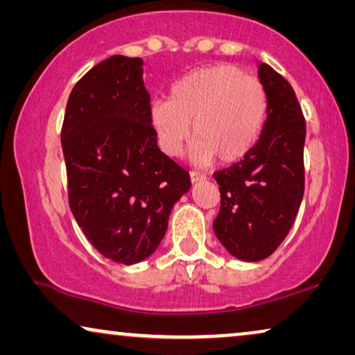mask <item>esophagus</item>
<instances>
[{"mask_svg":"<svg viewBox=\"0 0 355 355\" xmlns=\"http://www.w3.org/2000/svg\"><path fill=\"white\" fill-rule=\"evenodd\" d=\"M207 176L205 174L198 173V171H191V181L192 182H200V181H205Z\"/></svg>","mask_w":355,"mask_h":355,"instance_id":"34e87169","label":"esophagus"}]
</instances>
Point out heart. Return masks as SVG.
I'll list each match as a JSON object with an SVG mask.
<instances>
[{"mask_svg": "<svg viewBox=\"0 0 355 355\" xmlns=\"http://www.w3.org/2000/svg\"><path fill=\"white\" fill-rule=\"evenodd\" d=\"M266 114L268 94L259 77L232 64H213L174 82L168 100L153 103L150 119L159 147L169 157H178L193 137L197 162L208 163L216 157L230 164L252 152L263 132Z\"/></svg>", "mask_w": 355, "mask_h": 355, "instance_id": "heart-1", "label": "heart"}]
</instances>
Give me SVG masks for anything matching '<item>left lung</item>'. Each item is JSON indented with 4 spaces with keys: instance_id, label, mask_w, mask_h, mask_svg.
<instances>
[{
    "instance_id": "1",
    "label": "left lung",
    "mask_w": 355,
    "mask_h": 355,
    "mask_svg": "<svg viewBox=\"0 0 355 355\" xmlns=\"http://www.w3.org/2000/svg\"><path fill=\"white\" fill-rule=\"evenodd\" d=\"M268 114L252 152L215 176L221 207L215 234L236 259L270 257L288 236L304 197L305 119L295 92L273 67L260 62Z\"/></svg>"
}]
</instances>
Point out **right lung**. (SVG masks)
<instances>
[{"instance_id":"1","label":"right lung","mask_w":355,"mask_h":355,"mask_svg":"<svg viewBox=\"0 0 355 355\" xmlns=\"http://www.w3.org/2000/svg\"><path fill=\"white\" fill-rule=\"evenodd\" d=\"M142 66L114 55L92 67L71 92L61 130L72 215L101 255L123 265L157 250L191 189L189 173L157 145Z\"/></svg>"}]
</instances>
